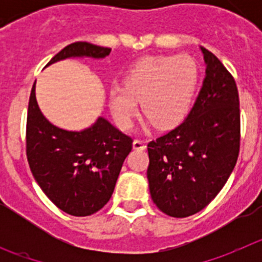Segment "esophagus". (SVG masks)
I'll return each instance as SVG.
<instances>
[{"label": "esophagus", "mask_w": 262, "mask_h": 262, "mask_svg": "<svg viewBox=\"0 0 262 262\" xmlns=\"http://www.w3.org/2000/svg\"><path fill=\"white\" fill-rule=\"evenodd\" d=\"M133 147L134 149H138V151H144L145 148H147V145H145V142H143V140L135 139L133 142Z\"/></svg>", "instance_id": "1"}]
</instances>
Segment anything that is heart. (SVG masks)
Returning a JSON list of instances; mask_svg holds the SVG:
<instances>
[{"label":"heart","mask_w":262,"mask_h":262,"mask_svg":"<svg viewBox=\"0 0 262 262\" xmlns=\"http://www.w3.org/2000/svg\"><path fill=\"white\" fill-rule=\"evenodd\" d=\"M200 82V68L187 55L144 56L129 67L123 85L108 90V106L122 128L133 124L138 99L148 123L172 128L187 117Z\"/></svg>","instance_id":"heart-1"}]
</instances>
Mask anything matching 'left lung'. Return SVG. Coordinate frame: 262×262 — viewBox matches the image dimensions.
<instances>
[{
	"instance_id": "obj_1",
	"label": "left lung",
	"mask_w": 262,
	"mask_h": 262,
	"mask_svg": "<svg viewBox=\"0 0 262 262\" xmlns=\"http://www.w3.org/2000/svg\"><path fill=\"white\" fill-rule=\"evenodd\" d=\"M206 76L186 119L148 144L152 201L186 217L209 205L232 173L240 148L239 93L221 60L200 47Z\"/></svg>"
}]
</instances>
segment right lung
Wrapping results in <instances>:
<instances>
[{"mask_svg":"<svg viewBox=\"0 0 262 262\" xmlns=\"http://www.w3.org/2000/svg\"><path fill=\"white\" fill-rule=\"evenodd\" d=\"M110 51L76 41L62 48L46 67L71 57L103 59ZM131 149L133 139L103 117L81 131L51 123L39 108L34 84L27 113V160L43 193L60 210L73 216H88L102 209L113 195Z\"/></svg>","mask_w":262,"mask_h":262,"instance_id":"obj_1","label":"right lung"}]
</instances>
